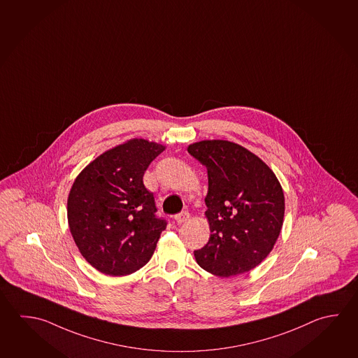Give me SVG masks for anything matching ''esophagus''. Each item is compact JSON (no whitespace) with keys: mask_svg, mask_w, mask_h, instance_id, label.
I'll use <instances>...</instances> for the list:
<instances>
[{"mask_svg":"<svg viewBox=\"0 0 358 358\" xmlns=\"http://www.w3.org/2000/svg\"><path fill=\"white\" fill-rule=\"evenodd\" d=\"M174 220H176V223H184L185 221H188L189 220V213L188 212H182V213H179V215H176L174 217Z\"/></svg>","mask_w":358,"mask_h":358,"instance_id":"esophagus-1","label":"esophagus"}]
</instances>
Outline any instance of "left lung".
<instances>
[{
	"label": "left lung",
	"mask_w": 358,
	"mask_h": 358,
	"mask_svg": "<svg viewBox=\"0 0 358 358\" xmlns=\"http://www.w3.org/2000/svg\"><path fill=\"white\" fill-rule=\"evenodd\" d=\"M188 152L208 173V243L194 251L198 265L220 278L248 273L279 237L285 198L276 176L259 156L227 140L192 143Z\"/></svg>",
	"instance_id": "left-lung-1"
}]
</instances>
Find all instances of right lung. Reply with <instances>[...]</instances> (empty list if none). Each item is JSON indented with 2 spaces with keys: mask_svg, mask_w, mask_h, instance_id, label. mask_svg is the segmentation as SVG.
Wrapping results in <instances>:
<instances>
[{
  "mask_svg": "<svg viewBox=\"0 0 358 358\" xmlns=\"http://www.w3.org/2000/svg\"><path fill=\"white\" fill-rule=\"evenodd\" d=\"M162 143L131 138L104 151L79 173L68 196V223L79 252L99 273L124 276L149 262L166 221L156 218L143 185Z\"/></svg>",
  "mask_w": 358,
  "mask_h": 358,
  "instance_id": "obj_1",
  "label": "right lung"
}]
</instances>
